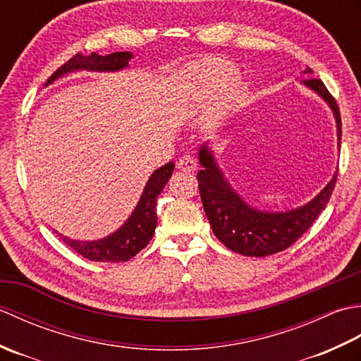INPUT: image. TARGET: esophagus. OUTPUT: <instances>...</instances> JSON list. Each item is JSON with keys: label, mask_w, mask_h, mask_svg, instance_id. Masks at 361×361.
I'll list each match as a JSON object with an SVG mask.
<instances>
[{"label": "esophagus", "mask_w": 361, "mask_h": 361, "mask_svg": "<svg viewBox=\"0 0 361 361\" xmlns=\"http://www.w3.org/2000/svg\"><path fill=\"white\" fill-rule=\"evenodd\" d=\"M176 167L183 172H194L197 169V159L192 155H183L176 163Z\"/></svg>", "instance_id": "1"}]
</instances>
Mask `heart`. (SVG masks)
<instances>
[{"instance_id": "1", "label": "heart", "mask_w": 361, "mask_h": 361, "mask_svg": "<svg viewBox=\"0 0 361 361\" xmlns=\"http://www.w3.org/2000/svg\"><path fill=\"white\" fill-rule=\"evenodd\" d=\"M235 70L225 60L212 59L195 66L189 75V90L195 97L206 99L221 91L217 104V114L237 102L240 94V82L234 79Z\"/></svg>"}]
</instances>
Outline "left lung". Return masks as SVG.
<instances>
[{"mask_svg": "<svg viewBox=\"0 0 361 361\" xmlns=\"http://www.w3.org/2000/svg\"><path fill=\"white\" fill-rule=\"evenodd\" d=\"M313 71L307 66L304 74ZM305 87L315 91L331 106L336 121V135L341 140V116L336 101L319 79H304ZM202 171L197 173L203 208L212 233L234 252L251 257H264L291 247L313 225L326 208L336 183V173L321 192L301 208L286 212H267L251 208L229 186L216 163L212 150L203 144L198 152Z\"/></svg>", "mask_w": 361, "mask_h": 361, "instance_id": "1", "label": "left lung"}]
</instances>
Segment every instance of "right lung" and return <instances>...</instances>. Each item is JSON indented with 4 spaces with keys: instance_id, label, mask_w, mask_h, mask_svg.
<instances>
[{
    "instance_id": "1",
    "label": "right lung",
    "mask_w": 361,
    "mask_h": 361,
    "mask_svg": "<svg viewBox=\"0 0 361 361\" xmlns=\"http://www.w3.org/2000/svg\"><path fill=\"white\" fill-rule=\"evenodd\" d=\"M132 52H113L109 56H99L96 52H91L90 56L75 54L73 59L68 60L51 78L46 80L44 87H48L56 79L74 71H119L128 66V60L132 59ZM175 164L167 163L163 167L157 169L150 175V178L145 185L142 195L137 202L135 211L128 220L122 225L116 233L104 237L99 240H73L70 237L59 234L68 247L73 251L79 252L88 260L94 262H126V260L136 256L142 248L147 247V243L153 237L157 228V198L161 190L167 185L169 178L172 176Z\"/></svg>"
}]
</instances>
